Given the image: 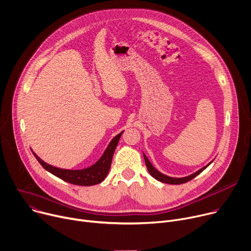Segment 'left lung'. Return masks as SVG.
<instances>
[{
  "label": "left lung",
  "mask_w": 251,
  "mask_h": 251,
  "mask_svg": "<svg viewBox=\"0 0 251 251\" xmlns=\"http://www.w3.org/2000/svg\"><path fill=\"white\" fill-rule=\"evenodd\" d=\"M143 155H144V159H145L146 167H147L149 173L151 174V176H152L153 178H155L156 180L160 181V182H163V183H167V184H182V183H186V182L192 180L194 177H196L198 174H200L205 168H207V167L210 165V163H211V162H210L207 166L203 167L202 169L198 170L197 172L193 173V174L190 175V176H187V177H184V178H173V177L166 176V175H164V174L159 172L158 170H156V169L153 167V165L150 163V161L148 160V158L146 157V155H145V154H143Z\"/></svg>",
  "instance_id": "8db88e82"
}]
</instances>
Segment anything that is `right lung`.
I'll list each match as a JSON object with an SVG mask.
<instances>
[{
  "mask_svg": "<svg viewBox=\"0 0 251 251\" xmlns=\"http://www.w3.org/2000/svg\"><path fill=\"white\" fill-rule=\"evenodd\" d=\"M123 132L118 134L112 139L110 144L108 145L107 149L105 150L104 154L101 156L99 160L92 166H90L86 169H81V170H67V169H60L57 167H54L52 165H49L47 163H45L42 159H40L34 152V156L37 158V160L39 163L52 173L53 175L59 177L60 179L69 182L71 184L74 185H81V186H91V185H95L99 184L101 182L106 178L110 167L112 163V158L113 154L115 152V149L118 145L119 139L121 137Z\"/></svg>",
  "mask_w": 251,
  "mask_h": 251,
  "instance_id": "1",
  "label": "right lung"
}]
</instances>
